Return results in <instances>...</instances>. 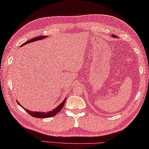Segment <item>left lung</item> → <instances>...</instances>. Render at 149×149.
I'll use <instances>...</instances> for the list:
<instances>
[{
	"instance_id": "obj_1",
	"label": "left lung",
	"mask_w": 149,
	"mask_h": 149,
	"mask_svg": "<svg viewBox=\"0 0 149 149\" xmlns=\"http://www.w3.org/2000/svg\"><path fill=\"white\" fill-rule=\"evenodd\" d=\"M113 36H114V37H116V36H115V35H113Z\"/></svg>"
}]
</instances>
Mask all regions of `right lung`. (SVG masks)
I'll use <instances>...</instances> for the list:
<instances>
[{
    "label": "right lung",
    "mask_w": 149,
    "mask_h": 149,
    "mask_svg": "<svg viewBox=\"0 0 149 149\" xmlns=\"http://www.w3.org/2000/svg\"><path fill=\"white\" fill-rule=\"evenodd\" d=\"M46 37V36H38V37H36L34 38H32L31 40H29L28 41H27L25 43H24L23 44H22L21 46H23L26 44H29V43H31V42H35L36 40H42V39H43L44 38ZM65 100L66 98L63 100V102H62L61 104H60L58 107L55 109H54V110L51 111L50 112H48V113H41V112H32L31 111H28L27 110V109H25V110L28 112V113L29 114L31 115V116H33L35 118H50V117H53L54 116H55V115L58 113L59 112L62 110V109L63 108V105H64V104L65 102ZM17 103H19L17 102ZM19 105H20V104H19Z\"/></svg>",
    "instance_id": "1"
}]
</instances>
